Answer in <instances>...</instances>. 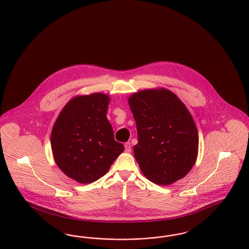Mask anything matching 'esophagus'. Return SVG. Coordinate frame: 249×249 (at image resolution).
Wrapping results in <instances>:
<instances>
[{"label":"esophagus","instance_id":"1","mask_svg":"<svg viewBox=\"0 0 249 249\" xmlns=\"http://www.w3.org/2000/svg\"><path fill=\"white\" fill-rule=\"evenodd\" d=\"M124 146H125V151H126L127 153H129V152L131 151V144H130V142H125Z\"/></svg>","mask_w":249,"mask_h":249}]
</instances>
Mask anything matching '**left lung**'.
I'll return each instance as SVG.
<instances>
[{
  "label": "left lung",
  "instance_id": "left-lung-1",
  "mask_svg": "<svg viewBox=\"0 0 249 249\" xmlns=\"http://www.w3.org/2000/svg\"><path fill=\"white\" fill-rule=\"evenodd\" d=\"M128 101L138 133L133 152L142 174L159 185L183 178L196 163L199 140L184 104L167 89L140 90Z\"/></svg>",
  "mask_w": 249,
  "mask_h": 249
}]
</instances>
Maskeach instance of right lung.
Listing matches in <instances>:
<instances>
[{
  "instance_id": "1",
  "label": "right lung",
  "mask_w": 249,
  "mask_h": 249,
  "mask_svg": "<svg viewBox=\"0 0 249 249\" xmlns=\"http://www.w3.org/2000/svg\"><path fill=\"white\" fill-rule=\"evenodd\" d=\"M109 101V96L101 92L74 97L60 112L52 129L56 165L80 183L103 177L124 151L107 118Z\"/></svg>"
}]
</instances>
